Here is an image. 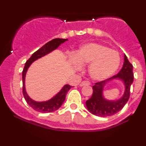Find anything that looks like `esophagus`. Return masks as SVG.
Listing matches in <instances>:
<instances>
[{"label": "esophagus", "instance_id": "obj_1", "mask_svg": "<svg viewBox=\"0 0 146 146\" xmlns=\"http://www.w3.org/2000/svg\"><path fill=\"white\" fill-rule=\"evenodd\" d=\"M90 83L88 81H83L80 84V86H86V85H90Z\"/></svg>", "mask_w": 146, "mask_h": 146}]
</instances>
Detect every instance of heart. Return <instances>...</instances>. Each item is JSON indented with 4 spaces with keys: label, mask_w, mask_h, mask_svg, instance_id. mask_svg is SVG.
I'll return each instance as SVG.
<instances>
[{
    "label": "heart",
    "mask_w": 146,
    "mask_h": 146,
    "mask_svg": "<svg viewBox=\"0 0 146 146\" xmlns=\"http://www.w3.org/2000/svg\"><path fill=\"white\" fill-rule=\"evenodd\" d=\"M76 67L88 64V73L95 80L110 78L118 69L120 57L118 52L100 43H88L82 46L77 52Z\"/></svg>",
    "instance_id": "b5f03b06"
}]
</instances>
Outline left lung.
<instances>
[{"mask_svg": "<svg viewBox=\"0 0 146 146\" xmlns=\"http://www.w3.org/2000/svg\"><path fill=\"white\" fill-rule=\"evenodd\" d=\"M132 64L124 55L123 67L118 74L110 78L95 83L93 86V95L86 102L88 111L99 117H108L115 115L121 110L130 98V86L133 82L134 75ZM115 78H119L124 82L125 91L121 98L117 100H107L103 96V86L107 82Z\"/></svg>", "mask_w": 146, "mask_h": 146, "instance_id": "left-lung-1", "label": "left lung"}]
</instances>
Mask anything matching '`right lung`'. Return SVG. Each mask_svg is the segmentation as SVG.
Here are the masks:
<instances>
[{
    "instance_id": "right-lung-1",
    "label": "right lung",
    "mask_w": 146,
    "mask_h": 146,
    "mask_svg": "<svg viewBox=\"0 0 146 146\" xmlns=\"http://www.w3.org/2000/svg\"><path fill=\"white\" fill-rule=\"evenodd\" d=\"M68 40L67 39H62V38H55L52 40L48 42L44 46H42L40 48L36 51L35 53H33L32 56L26 62L25 65L24 69L23 71V93L24 95V98L26 100L27 103L29 104L31 108H33L36 111L40 113H51L58 110L63 104L64 101L65 100L66 95L67 92L71 88V86L68 84H66L63 86L61 90L56 95V96L53 97L51 100L46 102H36L33 100L29 97V95L27 93L25 90V76L26 73L30 65L32 64L35 60L38 58H40L44 56L45 55L48 54L50 52L53 50L56 49L62 43H64L65 41Z\"/></svg>"
}]
</instances>
